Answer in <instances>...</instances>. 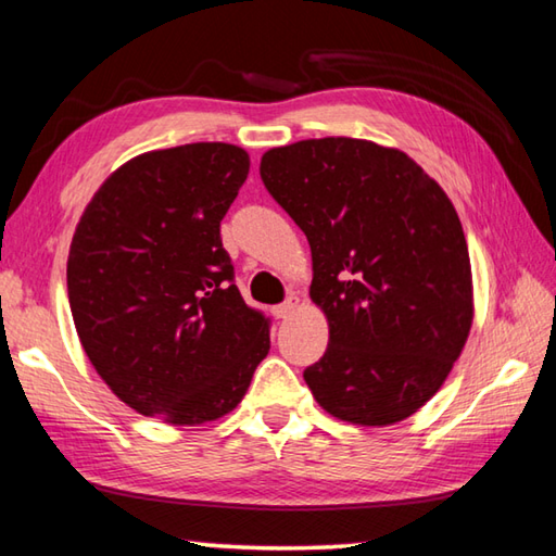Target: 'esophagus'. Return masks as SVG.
I'll return each instance as SVG.
<instances>
[{
    "instance_id": "34e87169",
    "label": "esophagus",
    "mask_w": 556,
    "mask_h": 556,
    "mask_svg": "<svg viewBox=\"0 0 556 556\" xmlns=\"http://www.w3.org/2000/svg\"><path fill=\"white\" fill-rule=\"evenodd\" d=\"M296 306H299V296H289L285 304H279V306H275L271 311H275L277 318H287V316H291V313H294Z\"/></svg>"
}]
</instances>
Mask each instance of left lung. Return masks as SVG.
<instances>
[{"instance_id":"left-lung-1","label":"left lung","mask_w":556,"mask_h":556,"mask_svg":"<svg viewBox=\"0 0 556 556\" xmlns=\"http://www.w3.org/2000/svg\"><path fill=\"white\" fill-rule=\"evenodd\" d=\"M260 177L304 230L311 299L330 340L304 379L323 408L391 426L435 396L471 328V265L457 211L435 179L371 140L271 148Z\"/></svg>"}]
</instances>
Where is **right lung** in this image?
<instances>
[{
	"instance_id": "1",
	"label": "right lung",
	"mask_w": 556,
	"mask_h": 556,
	"mask_svg": "<svg viewBox=\"0 0 556 556\" xmlns=\"http://www.w3.org/2000/svg\"><path fill=\"white\" fill-rule=\"evenodd\" d=\"M250 173L243 148L138 155L79 218L67 296L79 342L116 396L173 426L233 410L269 352V323L236 287L220 220Z\"/></svg>"
}]
</instances>
